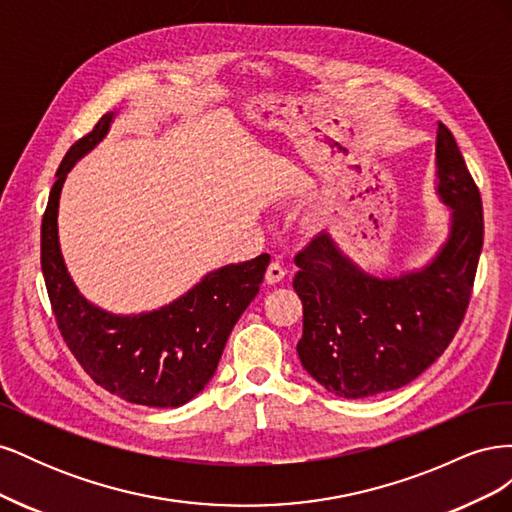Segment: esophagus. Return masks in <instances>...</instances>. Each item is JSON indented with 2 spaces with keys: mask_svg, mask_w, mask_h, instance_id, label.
I'll list each match as a JSON object with an SVG mask.
<instances>
[{
  "mask_svg": "<svg viewBox=\"0 0 512 512\" xmlns=\"http://www.w3.org/2000/svg\"><path fill=\"white\" fill-rule=\"evenodd\" d=\"M284 275H286V269H284L282 262L273 260L271 265L267 267V275H265V280H267V284H277V282H282V280H284Z\"/></svg>",
  "mask_w": 512,
  "mask_h": 512,
  "instance_id": "obj_1",
  "label": "esophagus"
}]
</instances>
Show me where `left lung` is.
<instances>
[{
  "label": "left lung",
  "instance_id": "obj_1",
  "mask_svg": "<svg viewBox=\"0 0 512 512\" xmlns=\"http://www.w3.org/2000/svg\"><path fill=\"white\" fill-rule=\"evenodd\" d=\"M438 194L453 209L451 235L421 271L371 277L327 232L294 256L303 303L297 344L307 374L337 397L361 399L412 382L453 342L470 305L483 250V203L453 132L438 123Z\"/></svg>",
  "mask_w": 512,
  "mask_h": 512
}]
</instances>
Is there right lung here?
Masks as SVG:
<instances>
[{
  "label": "right lung",
  "mask_w": 512,
  "mask_h": 512,
  "mask_svg": "<svg viewBox=\"0 0 512 512\" xmlns=\"http://www.w3.org/2000/svg\"><path fill=\"white\" fill-rule=\"evenodd\" d=\"M102 115L57 168L42 215L40 262L57 329L96 384L130 404L177 408L205 389L226 339L260 290L269 254L209 273L181 299L141 316H115L81 297L66 271L57 239V207L66 173L108 132Z\"/></svg>",
  "instance_id": "add662e5"
}]
</instances>
